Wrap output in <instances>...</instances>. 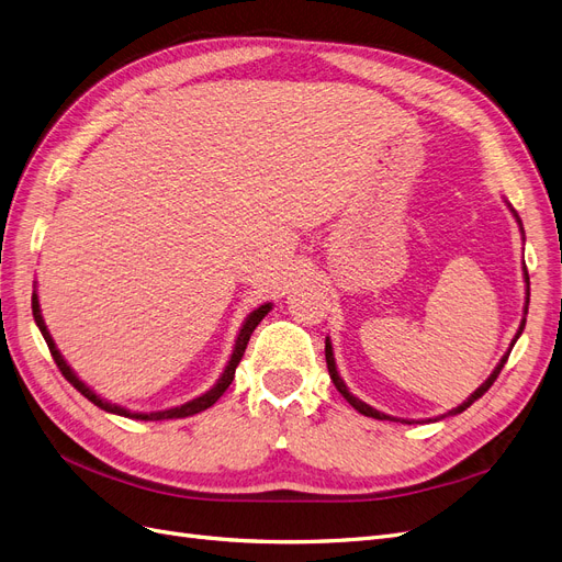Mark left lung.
<instances>
[{"label": "left lung", "mask_w": 562, "mask_h": 562, "mask_svg": "<svg viewBox=\"0 0 562 562\" xmlns=\"http://www.w3.org/2000/svg\"><path fill=\"white\" fill-rule=\"evenodd\" d=\"M514 213V211H512ZM514 217H516V222L518 224H521V220H518V215L514 213ZM524 228V226H521ZM524 273H526V313H528V303H530V280H528V270H524ZM524 326H526V322H521V326H518V330H516V338L512 340V347H514V342L518 340V336H521L524 334ZM512 351V349H509ZM509 351H507V355L501 359V363H497L495 366V370L491 372V378L480 386V389H476L474 393H472V396L463 403V405H459V407H453V409H449L447 414H461L463 409H468L476 398H482L484 396V393L493 386V382L497 380V375H501V370L505 368V363H507V359H509ZM326 366H328V375H330V380H334V384H336V389L342 393V396H345V401L351 405V407H355V409H359L361 414H366V417H372V419H382V422H398V419H393V417H389V414H384V412H378V409H372L370 405H366L363 401H359V398H355V396H351V393L347 391V386H345V382H342V378L338 375V370H336V359H334V347H330V340L326 338ZM447 414H442V417H447ZM409 424V422H407Z\"/></svg>", "instance_id": "obj_1"}]
</instances>
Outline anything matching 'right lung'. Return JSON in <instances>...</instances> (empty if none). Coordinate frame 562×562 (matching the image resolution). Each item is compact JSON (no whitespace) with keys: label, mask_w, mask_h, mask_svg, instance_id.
Returning a JSON list of instances; mask_svg holds the SVG:
<instances>
[{"label":"right lung","mask_w":562,"mask_h":562,"mask_svg":"<svg viewBox=\"0 0 562 562\" xmlns=\"http://www.w3.org/2000/svg\"><path fill=\"white\" fill-rule=\"evenodd\" d=\"M270 307H273V305H270V303H263V305H259V307L255 310V313H249V315H247V319H245V324H243V328H240V334H238V338H236L234 355H232V359H228V363H226V368H224V372H222V378L217 380V384H215L211 391H205L203 396H199V398H194V401H190V403H184V405H180V407H171V409H161V412L143 414V412H130V409H124V407H120V405H111L109 401L99 398L97 393H94L86 382H80V380L76 378V372L67 366V361H65V359H61L59 349L55 347V342H53V338H50V334H48L46 322H44V317H41V307H38V296H36V292L32 294V315H34V322H36V326H38V330H41V336H44V340H46V345H48L50 355H53V359H55V363H57V368H59L61 375H65V378L69 380V384H74V389H78V391L82 393V396H86L90 403H94L97 407L106 409V412H111V414H120V417L138 419V422L182 419V417H192V414L203 412V409H207L211 405H215V403H217V398H220L222 393L228 389V384L234 382L236 368H238V363H240V359H243V355H245V347H247V342H249V336H252V330L259 326V322L270 313Z\"/></svg>","instance_id":"obj_1"}]
</instances>
